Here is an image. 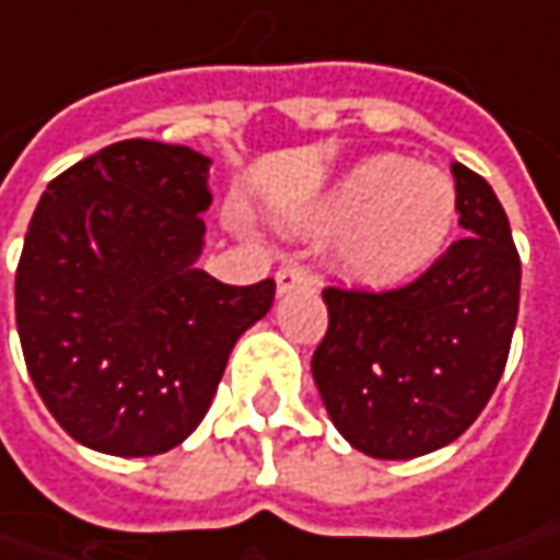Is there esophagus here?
<instances>
[{
  "label": "esophagus",
  "instance_id": "1",
  "mask_svg": "<svg viewBox=\"0 0 560 560\" xmlns=\"http://www.w3.org/2000/svg\"><path fill=\"white\" fill-rule=\"evenodd\" d=\"M310 284H313L310 269H306V266H298V262L281 266L279 272H276V288H279V294H291V291H301V288H310Z\"/></svg>",
  "mask_w": 560,
  "mask_h": 560
}]
</instances>
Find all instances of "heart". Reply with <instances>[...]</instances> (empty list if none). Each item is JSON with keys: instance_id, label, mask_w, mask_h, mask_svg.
Returning <instances> with one entry per match:
<instances>
[{"instance_id": "1", "label": "heart", "mask_w": 560, "mask_h": 560, "mask_svg": "<svg viewBox=\"0 0 560 560\" xmlns=\"http://www.w3.org/2000/svg\"><path fill=\"white\" fill-rule=\"evenodd\" d=\"M457 222V190L445 172L401 156H370L310 212L313 229H341L335 256L345 279L398 288L445 254Z\"/></svg>"}]
</instances>
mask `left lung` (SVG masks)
Here are the masks:
<instances>
[{
    "mask_svg": "<svg viewBox=\"0 0 560 560\" xmlns=\"http://www.w3.org/2000/svg\"><path fill=\"white\" fill-rule=\"evenodd\" d=\"M467 237L395 291L326 288L313 378L335 429L378 460L464 435L499 385L521 306V256L495 190L454 162Z\"/></svg>",
    "mask_w": 560,
    "mask_h": 560,
    "instance_id": "1",
    "label": "left lung"
}]
</instances>
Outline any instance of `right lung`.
I'll return each instance as SVG.
<instances>
[{
  "label": "right lung",
  "mask_w": 560,
  "mask_h": 560,
  "mask_svg": "<svg viewBox=\"0 0 560 560\" xmlns=\"http://www.w3.org/2000/svg\"><path fill=\"white\" fill-rule=\"evenodd\" d=\"M209 159L121 140L39 197L14 276L27 373L86 448L150 457L207 417L234 341L262 319L276 281L222 284L203 269Z\"/></svg>",
  "instance_id": "add662e5"
}]
</instances>
